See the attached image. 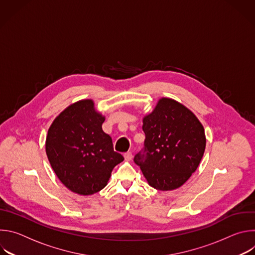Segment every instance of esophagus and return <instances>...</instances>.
<instances>
[{
	"mask_svg": "<svg viewBox=\"0 0 255 255\" xmlns=\"http://www.w3.org/2000/svg\"><path fill=\"white\" fill-rule=\"evenodd\" d=\"M132 153L131 152H126L125 154H124V158H125V160L126 161H130L131 159H132Z\"/></svg>",
	"mask_w": 255,
	"mask_h": 255,
	"instance_id": "obj_1",
	"label": "esophagus"
}]
</instances>
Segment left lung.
I'll return each mask as SVG.
<instances>
[{"label": "left lung", "mask_w": 255, "mask_h": 255, "mask_svg": "<svg viewBox=\"0 0 255 255\" xmlns=\"http://www.w3.org/2000/svg\"><path fill=\"white\" fill-rule=\"evenodd\" d=\"M144 151L134 161L150 187L159 191L180 188L198 168L206 148L205 130L185 105L160 98L143 117Z\"/></svg>", "instance_id": "8db88e82"}]
</instances>
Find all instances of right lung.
I'll return each mask as SVG.
<instances>
[{"instance_id":"right-lung-1","label":"right lung","mask_w":255,"mask_h":255,"mask_svg":"<svg viewBox=\"0 0 255 255\" xmlns=\"http://www.w3.org/2000/svg\"><path fill=\"white\" fill-rule=\"evenodd\" d=\"M104 121L94 101L84 99L66 107L47 132L45 150L53 171L69 191L81 196L103 190L113 168L124 160L103 131Z\"/></svg>"}]
</instances>
